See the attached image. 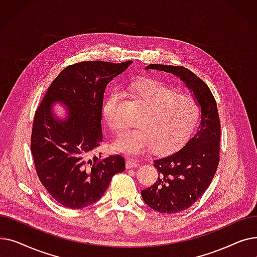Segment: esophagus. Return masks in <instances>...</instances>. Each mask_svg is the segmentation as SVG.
<instances>
[{
  "label": "esophagus",
  "mask_w": 257,
  "mask_h": 257,
  "mask_svg": "<svg viewBox=\"0 0 257 257\" xmlns=\"http://www.w3.org/2000/svg\"><path fill=\"white\" fill-rule=\"evenodd\" d=\"M138 166H139V164H138L137 161L134 160V159L128 158V159L126 160V168H127V169H133V168H137Z\"/></svg>",
  "instance_id": "34e87169"
}]
</instances>
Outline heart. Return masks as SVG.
Segmentation results:
<instances>
[{"label": "heart", "mask_w": 257, "mask_h": 257, "mask_svg": "<svg viewBox=\"0 0 257 257\" xmlns=\"http://www.w3.org/2000/svg\"><path fill=\"white\" fill-rule=\"evenodd\" d=\"M134 89L146 109L138 120L139 127L121 130L112 142V149L132 156L144 154L153 148L158 153L179 149L197 126L200 116L198 103L157 81L139 83ZM103 116L111 129L120 128L116 92L106 100Z\"/></svg>", "instance_id": "obj_1"}]
</instances>
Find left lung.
Listing matches in <instances>:
<instances>
[{
  "label": "left lung",
  "mask_w": 257,
  "mask_h": 257,
  "mask_svg": "<svg viewBox=\"0 0 257 257\" xmlns=\"http://www.w3.org/2000/svg\"><path fill=\"white\" fill-rule=\"evenodd\" d=\"M146 70L171 73L180 78L201 108V121L195 136L177 152L155 159L158 180L142 191L145 203L163 213H176L191 207L212 181L220 161L221 124L218 107L209 87L186 67L150 64Z\"/></svg>",
  "instance_id": "1"
}]
</instances>
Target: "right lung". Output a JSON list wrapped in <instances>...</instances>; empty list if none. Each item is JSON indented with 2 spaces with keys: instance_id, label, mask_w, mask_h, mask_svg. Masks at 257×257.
Returning <instances> with one entry per match:
<instances>
[{
  "instance_id": "right-lung-1",
  "label": "right lung",
  "mask_w": 257,
  "mask_h": 257,
  "mask_svg": "<svg viewBox=\"0 0 257 257\" xmlns=\"http://www.w3.org/2000/svg\"><path fill=\"white\" fill-rule=\"evenodd\" d=\"M131 63L97 60L66 66L35 111L31 134L35 170L47 192L64 207L79 209L97 202L114 175L125 171L120 155L90 157L103 140L105 88ZM56 101L69 111L65 119L53 114Z\"/></svg>"
}]
</instances>
